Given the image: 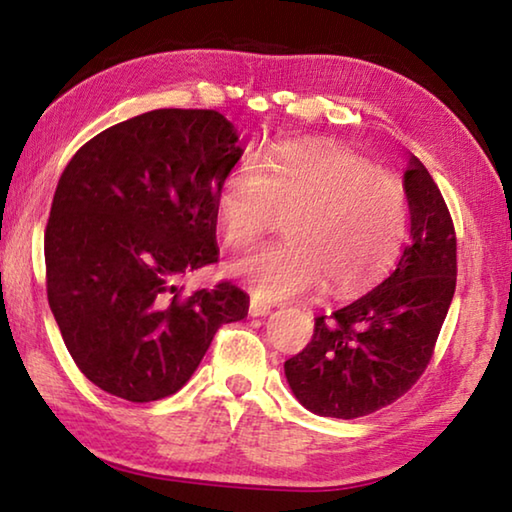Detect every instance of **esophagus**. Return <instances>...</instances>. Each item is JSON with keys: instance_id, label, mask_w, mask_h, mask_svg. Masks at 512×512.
<instances>
[{"instance_id": "34e87169", "label": "esophagus", "mask_w": 512, "mask_h": 512, "mask_svg": "<svg viewBox=\"0 0 512 512\" xmlns=\"http://www.w3.org/2000/svg\"><path fill=\"white\" fill-rule=\"evenodd\" d=\"M248 314L250 316H266V314H271V305H268V302H264V300L253 298V300H250V305H248Z\"/></svg>"}]
</instances>
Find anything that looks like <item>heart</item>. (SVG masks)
Returning <instances> with one entry per match:
<instances>
[{
    "label": "heart",
    "instance_id": "b5f03b06",
    "mask_svg": "<svg viewBox=\"0 0 512 512\" xmlns=\"http://www.w3.org/2000/svg\"><path fill=\"white\" fill-rule=\"evenodd\" d=\"M228 248H246L287 214L280 244L237 259L232 275L257 298L287 300L325 284L350 296L395 262L406 232L400 180L332 144H289L259 164L241 160L216 189Z\"/></svg>",
    "mask_w": 512,
    "mask_h": 512
}]
</instances>
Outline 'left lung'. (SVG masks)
Listing matches in <instances>:
<instances>
[{
	"instance_id": "left-lung-1",
	"label": "left lung",
	"mask_w": 512,
	"mask_h": 512,
	"mask_svg": "<svg viewBox=\"0 0 512 512\" xmlns=\"http://www.w3.org/2000/svg\"><path fill=\"white\" fill-rule=\"evenodd\" d=\"M411 237L393 273L329 316L307 348L284 361L293 395L311 413L352 420L393 404L420 379L456 289V232L445 198L411 155L404 171Z\"/></svg>"
}]
</instances>
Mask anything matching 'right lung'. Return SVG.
I'll return each mask as SVG.
<instances>
[{
	"mask_svg": "<svg viewBox=\"0 0 512 512\" xmlns=\"http://www.w3.org/2000/svg\"><path fill=\"white\" fill-rule=\"evenodd\" d=\"M216 110L162 108L85 142L58 180L45 230L47 298L69 354L128 402L183 388L216 329L248 314L232 282L183 296L216 262V189L241 158Z\"/></svg>",
	"mask_w": 512,
	"mask_h": 512,
	"instance_id": "1",
	"label": "right lung"
}]
</instances>
